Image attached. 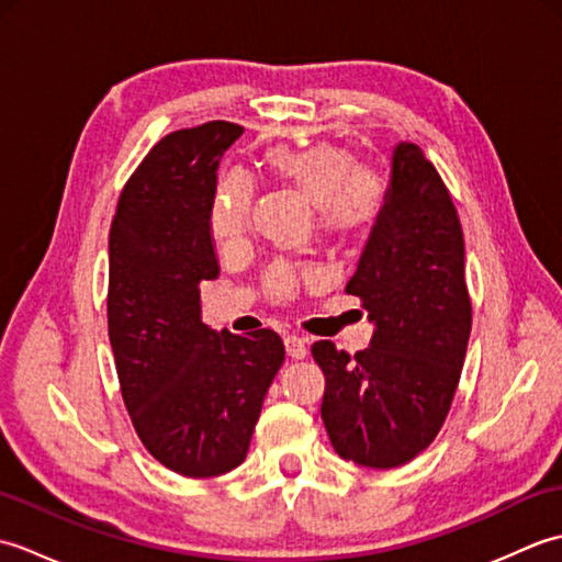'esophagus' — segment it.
I'll use <instances>...</instances> for the list:
<instances>
[{
	"instance_id": "esophagus-1",
	"label": "esophagus",
	"mask_w": 562,
	"mask_h": 562,
	"mask_svg": "<svg viewBox=\"0 0 562 562\" xmlns=\"http://www.w3.org/2000/svg\"><path fill=\"white\" fill-rule=\"evenodd\" d=\"M284 350L292 357V360H304L308 348H306V340L300 336H284Z\"/></svg>"
}]
</instances>
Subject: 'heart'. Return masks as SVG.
Listing matches in <instances>:
<instances>
[{"label": "heart", "instance_id": "obj_1", "mask_svg": "<svg viewBox=\"0 0 562 562\" xmlns=\"http://www.w3.org/2000/svg\"><path fill=\"white\" fill-rule=\"evenodd\" d=\"M278 183L294 188L318 210L321 229L333 236H357L379 217L386 200V183L376 171L360 169L357 157L330 142L306 147H272L262 157ZM250 186L241 176H226L217 186L210 207V229L222 244H234L248 229ZM294 272L274 268L268 274L272 294L294 290Z\"/></svg>", "mask_w": 562, "mask_h": 562}]
</instances>
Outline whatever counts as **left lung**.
I'll use <instances>...</instances> for the list:
<instances>
[{"mask_svg": "<svg viewBox=\"0 0 562 562\" xmlns=\"http://www.w3.org/2000/svg\"><path fill=\"white\" fill-rule=\"evenodd\" d=\"M345 292L360 296L374 333L355 357L314 342L326 376L321 417L345 461L396 469L437 437L471 336L461 224L413 142L391 151L384 207Z\"/></svg>", "mask_w": 562, "mask_h": 562, "instance_id": "1", "label": "left lung"}]
</instances>
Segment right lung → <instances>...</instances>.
Segmentation results:
<instances>
[{"label": "right lung", "instance_id": "obj_1", "mask_svg": "<svg viewBox=\"0 0 562 562\" xmlns=\"http://www.w3.org/2000/svg\"><path fill=\"white\" fill-rule=\"evenodd\" d=\"M241 125L178 130L123 188L109 236V336L123 401L154 459L212 479L246 459L284 345L202 321L200 282L220 274L210 229L224 151Z\"/></svg>", "mask_w": 562, "mask_h": 562}]
</instances>
